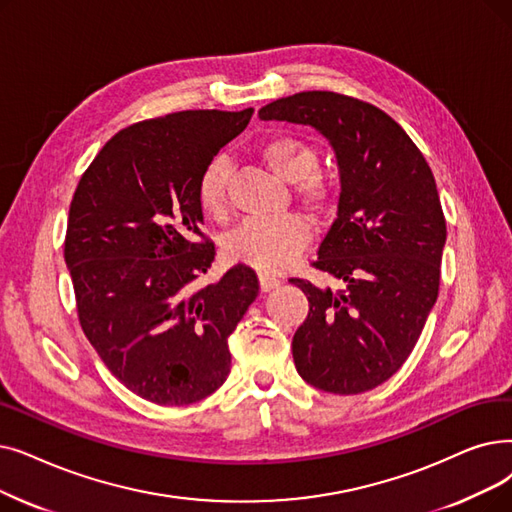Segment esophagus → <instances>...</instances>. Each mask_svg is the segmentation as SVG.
Listing matches in <instances>:
<instances>
[{
  "mask_svg": "<svg viewBox=\"0 0 512 512\" xmlns=\"http://www.w3.org/2000/svg\"><path fill=\"white\" fill-rule=\"evenodd\" d=\"M259 284H261V291H272V288H276L278 284H280V280L274 276V274H270V272H259Z\"/></svg>",
  "mask_w": 512,
  "mask_h": 512,
  "instance_id": "34e87169",
  "label": "esophagus"
}]
</instances>
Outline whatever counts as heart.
Masks as SVG:
<instances>
[{
	"mask_svg": "<svg viewBox=\"0 0 512 512\" xmlns=\"http://www.w3.org/2000/svg\"><path fill=\"white\" fill-rule=\"evenodd\" d=\"M259 157L282 182L295 184L301 203L309 209H324L332 190L316 175L320 154L309 142L295 136H276L259 144ZM230 165L226 157H215L198 180V205L213 217L226 213ZM309 242V230L295 215L247 219L228 236L226 251L232 259L261 270H282Z\"/></svg>",
	"mask_w": 512,
	"mask_h": 512,
	"instance_id": "b5f03b06",
	"label": "heart"
}]
</instances>
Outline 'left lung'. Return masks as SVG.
<instances>
[{
  "instance_id": "1",
  "label": "left lung",
  "mask_w": 512,
  "mask_h": 512,
  "mask_svg": "<svg viewBox=\"0 0 512 512\" xmlns=\"http://www.w3.org/2000/svg\"><path fill=\"white\" fill-rule=\"evenodd\" d=\"M259 119L314 127L339 167L337 219L314 268L345 288L288 280L309 301L293 337L295 368L326 393L370 391L408 360L437 301L446 219L431 167L381 108L343 94L286 96Z\"/></svg>"
}]
</instances>
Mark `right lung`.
<instances>
[{"label":"right lung","mask_w":512,"mask_h":512,"mask_svg":"<svg viewBox=\"0 0 512 512\" xmlns=\"http://www.w3.org/2000/svg\"><path fill=\"white\" fill-rule=\"evenodd\" d=\"M253 108L182 110L121 129L75 190L64 261L79 322L117 379L159 406L201 402L230 372L228 337L259 295L238 263L196 288L215 259L198 180Z\"/></svg>","instance_id":"right-lung-1"}]
</instances>
